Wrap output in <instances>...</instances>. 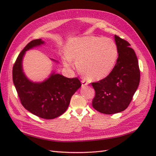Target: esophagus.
Segmentation results:
<instances>
[{
  "instance_id": "esophagus-1",
  "label": "esophagus",
  "mask_w": 156,
  "mask_h": 156,
  "mask_svg": "<svg viewBox=\"0 0 156 156\" xmlns=\"http://www.w3.org/2000/svg\"><path fill=\"white\" fill-rule=\"evenodd\" d=\"M88 84V82L87 81H86L85 80H82V87H85Z\"/></svg>"
}]
</instances>
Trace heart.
<instances>
[{"label":"heart","mask_w":156,"mask_h":156,"mask_svg":"<svg viewBox=\"0 0 156 156\" xmlns=\"http://www.w3.org/2000/svg\"><path fill=\"white\" fill-rule=\"evenodd\" d=\"M63 63L71 68L76 61L77 68L82 75L94 80L103 79L110 74L117 58L118 50L112 39L86 36L68 42Z\"/></svg>","instance_id":"heart-1"}]
</instances>
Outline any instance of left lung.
I'll use <instances>...</instances> for the list:
<instances>
[{"instance_id": "1", "label": "left lung", "mask_w": 156, "mask_h": 156, "mask_svg": "<svg viewBox=\"0 0 156 156\" xmlns=\"http://www.w3.org/2000/svg\"><path fill=\"white\" fill-rule=\"evenodd\" d=\"M119 56L117 63L107 77L92 82L95 96L92 107L101 113L112 115L128 107L140 81L138 59L130 44L115 35Z\"/></svg>"}]
</instances>
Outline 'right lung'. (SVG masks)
<instances>
[{"instance_id":"obj_1","label":"right lung","mask_w":156,"mask_h":156,"mask_svg":"<svg viewBox=\"0 0 156 156\" xmlns=\"http://www.w3.org/2000/svg\"><path fill=\"white\" fill-rule=\"evenodd\" d=\"M43 44L41 39H34L21 51L12 67V80L25 108L40 118L52 119L67 110L72 96L81 87V82L78 78H68L54 73L41 83H34L26 78L22 69L25 52Z\"/></svg>"}]
</instances>
